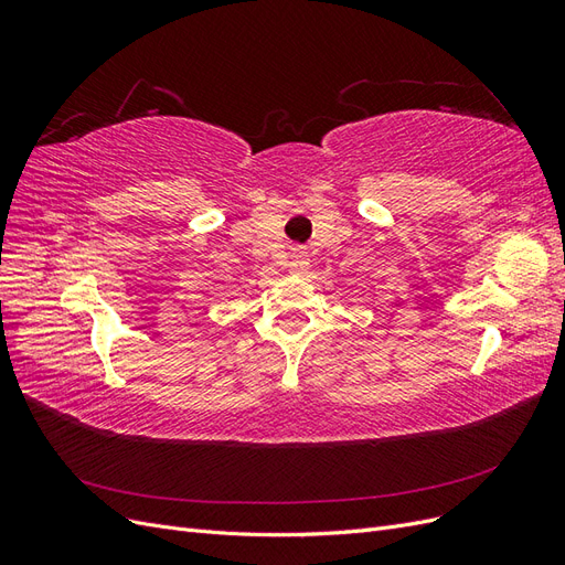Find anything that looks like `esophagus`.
<instances>
[{
    "mask_svg": "<svg viewBox=\"0 0 565 565\" xmlns=\"http://www.w3.org/2000/svg\"><path fill=\"white\" fill-rule=\"evenodd\" d=\"M287 268L289 273H295V276H301V273L309 270V256H306L301 249H295L292 256H289Z\"/></svg>",
    "mask_w": 565,
    "mask_h": 565,
    "instance_id": "esophagus-1",
    "label": "esophagus"
}]
</instances>
